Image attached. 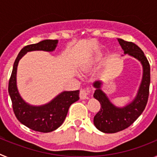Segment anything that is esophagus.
<instances>
[{"label": "esophagus", "mask_w": 157, "mask_h": 157, "mask_svg": "<svg viewBox=\"0 0 157 157\" xmlns=\"http://www.w3.org/2000/svg\"><path fill=\"white\" fill-rule=\"evenodd\" d=\"M91 92V89L90 88H82L80 90V98L81 99H87L89 98V95Z\"/></svg>", "instance_id": "obj_1"}]
</instances>
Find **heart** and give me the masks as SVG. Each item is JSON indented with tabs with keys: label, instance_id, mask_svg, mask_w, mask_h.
Returning <instances> with one entry per match:
<instances>
[{
	"label": "heart",
	"instance_id": "obj_1",
	"mask_svg": "<svg viewBox=\"0 0 157 157\" xmlns=\"http://www.w3.org/2000/svg\"><path fill=\"white\" fill-rule=\"evenodd\" d=\"M102 56H103V54L101 53L100 51L95 52L94 54L91 55L90 57H89L88 60H87L86 62V65L91 66V65H94L95 64V63H98V62L102 59Z\"/></svg>",
	"mask_w": 157,
	"mask_h": 157
}]
</instances>
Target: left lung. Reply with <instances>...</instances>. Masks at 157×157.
<instances>
[{"mask_svg":"<svg viewBox=\"0 0 157 157\" xmlns=\"http://www.w3.org/2000/svg\"><path fill=\"white\" fill-rule=\"evenodd\" d=\"M118 41L124 54H128L141 62L143 67V75L135 98L123 108L116 107L111 103L106 94L101 90L102 84L101 81L94 82V86L96 88L94 97L101 104V109L94 116V123L101 132L107 134L119 132L130 127L143 112L149 94L150 65L143 51L133 42L121 38H119Z\"/></svg>","mask_w":157,"mask_h":157,"instance_id":"left-lung-1","label":"left lung"}]
</instances>
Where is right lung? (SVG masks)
<instances>
[{
  "mask_svg": "<svg viewBox=\"0 0 157 157\" xmlns=\"http://www.w3.org/2000/svg\"><path fill=\"white\" fill-rule=\"evenodd\" d=\"M57 43L58 40H44L23 47L15 60L8 82V93L17 120L28 128L41 133L51 132L62 125L71 105L79 99V90L63 91L49 103L41 106L30 105L23 101L18 91L17 66L19 59L27 52L35 50L52 52L55 50Z\"/></svg>",
  "mask_w": 157,
  "mask_h": 157,
  "instance_id": "obj_1",
  "label": "right lung"
}]
</instances>
